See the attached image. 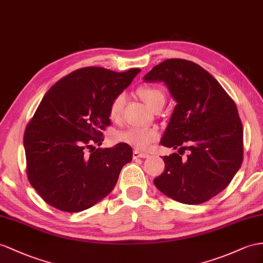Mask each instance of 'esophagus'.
I'll return each mask as SVG.
<instances>
[{
    "label": "esophagus",
    "instance_id": "1",
    "mask_svg": "<svg viewBox=\"0 0 263 263\" xmlns=\"http://www.w3.org/2000/svg\"><path fill=\"white\" fill-rule=\"evenodd\" d=\"M149 157V154L144 153V152H140L138 150H134L133 151V159H139V158H147Z\"/></svg>",
    "mask_w": 263,
    "mask_h": 263
}]
</instances>
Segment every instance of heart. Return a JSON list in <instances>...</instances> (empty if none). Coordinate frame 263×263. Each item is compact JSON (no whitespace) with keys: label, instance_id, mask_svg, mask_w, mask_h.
Here are the masks:
<instances>
[{"label":"heart","instance_id":"obj_1","mask_svg":"<svg viewBox=\"0 0 263 263\" xmlns=\"http://www.w3.org/2000/svg\"><path fill=\"white\" fill-rule=\"evenodd\" d=\"M139 94L152 110L157 109L158 106H163L165 103V93L162 87L156 85H143L139 89ZM124 104V93H119L112 99L109 106V116L112 120L117 121L121 118ZM159 139L160 133L156 127L129 126L116 134V140L119 142L132 145L140 150L149 149L150 145Z\"/></svg>","mask_w":263,"mask_h":263}]
</instances>
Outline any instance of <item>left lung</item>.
<instances>
[{
  "instance_id": "1",
  "label": "left lung",
  "mask_w": 263,
  "mask_h": 263,
  "mask_svg": "<svg viewBox=\"0 0 263 263\" xmlns=\"http://www.w3.org/2000/svg\"><path fill=\"white\" fill-rule=\"evenodd\" d=\"M144 80L162 81L178 103L161 144L189 150L185 159L178 153L163 157L164 171L154 184L181 203L209 201L226 189L243 160L237 105L210 73L187 60H165Z\"/></svg>"
}]
</instances>
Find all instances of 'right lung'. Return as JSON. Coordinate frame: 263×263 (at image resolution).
Wrapping results in <instances>:
<instances>
[{"label":"right lung","instance_id":"1","mask_svg":"<svg viewBox=\"0 0 263 263\" xmlns=\"http://www.w3.org/2000/svg\"><path fill=\"white\" fill-rule=\"evenodd\" d=\"M140 71L86 66L59 80L45 93L26 125L23 143L28 179L46 203L80 212L116 186L121 169L132 160L131 146L121 142L96 149L93 143L102 144V131L111 124L112 99Z\"/></svg>","mask_w":263,"mask_h":263}]
</instances>
